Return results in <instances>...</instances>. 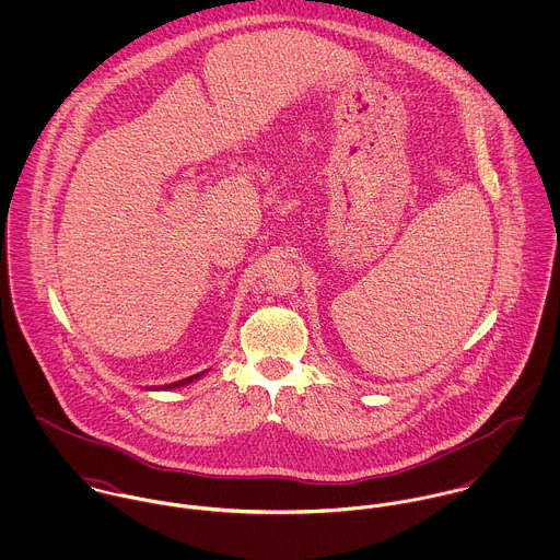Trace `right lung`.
<instances>
[{
  "label": "right lung",
  "mask_w": 560,
  "mask_h": 560,
  "mask_svg": "<svg viewBox=\"0 0 560 560\" xmlns=\"http://www.w3.org/2000/svg\"><path fill=\"white\" fill-rule=\"evenodd\" d=\"M200 375H205V373H198V375H191V377H185V380H180V382H174V384H167V386H163L165 390H170V388H178V386H185V384H189V382H194V380H198Z\"/></svg>",
  "instance_id": "1"
}]
</instances>
